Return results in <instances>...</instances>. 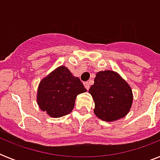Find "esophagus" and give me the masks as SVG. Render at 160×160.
Listing matches in <instances>:
<instances>
[{
	"instance_id": "obj_1",
	"label": "esophagus",
	"mask_w": 160,
	"mask_h": 160,
	"mask_svg": "<svg viewBox=\"0 0 160 160\" xmlns=\"http://www.w3.org/2000/svg\"><path fill=\"white\" fill-rule=\"evenodd\" d=\"M84 85H85V87L87 89V90H89L90 89V82H85L84 83Z\"/></svg>"
}]
</instances>
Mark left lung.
Returning a JSON list of instances; mask_svg holds the SVG:
<instances>
[{"instance_id": "obj_1", "label": "left lung", "mask_w": 160, "mask_h": 160, "mask_svg": "<svg viewBox=\"0 0 160 160\" xmlns=\"http://www.w3.org/2000/svg\"><path fill=\"white\" fill-rule=\"evenodd\" d=\"M89 93L95 102L94 113L103 121L114 122L126 116L133 104V92L119 73L99 71Z\"/></svg>"}]
</instances>
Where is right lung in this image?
Masks as SVG:
<instances>
[{
	"instance_id": "add662e5",
	"label": "right lung",
	"mask_w": 160,
	"mask_h": 160,
	"mask_svg": "<svg viewBox=\"0 0 160 160\" xmlns=\"http://www.w3.org/2000/svg\"><path fill=\"white\" fill-rule=\"evenodd\" d=\"M86 89L65 65L55 68L41 80L36 102L39 108L50 117L60 118L70 114L75 107L78 95Z\"/></svg>"
}]
</instances>
